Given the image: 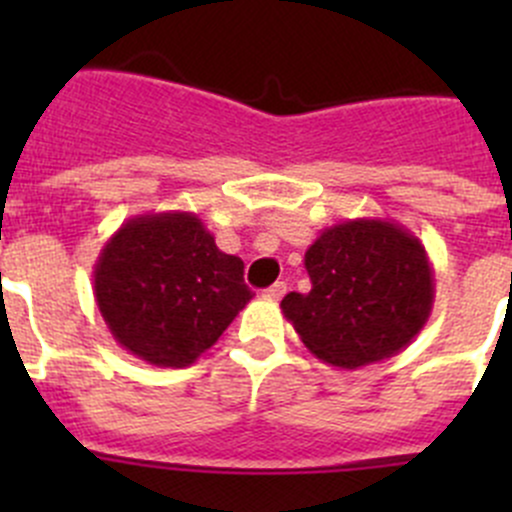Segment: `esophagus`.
<instances>
[{"mask_svg":"<svg viewBox=\"0 0 512 512\" xmlns=\"http://www.w3.org/2000/svg\"><path fill=\"white\" fill-rule=\"evenodd\" d=\"M285 292H287L285 282H275V285L265 289V297H267V299H275V302H277V299L285 297Z\"/></svg>","mask_w":512,"mask_h":512,"instance_id":"obj_1","label":"esophagus"}]
</instances>
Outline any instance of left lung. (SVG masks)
I'll return each mask as SVG.
<instances>
[{
    "label": "left lung",
    "instance_id": "obj_1",
    "mask_svg": "<svg viewBox=\"0 0 512 512\" xmlns=\"http://www.w3.org/2000/svg\"><path fill=\"white\" fill-rule=\"evenodd\" d=\"M304 267L312 289L289 292L282 314L309 352L339 369L399 354L431 317V260L414 232L394 220L324 227L304 252Z\"/></svg>",
    "mask_w": 512,
    "mask_h": 512
}]
</instances>
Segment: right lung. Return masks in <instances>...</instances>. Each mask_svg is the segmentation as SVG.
<instances>
[{
    "mask_svg": "<svg viewBox=\"0 0 512 512\" xmlns=\"http://www.w3.org/2000/svg\"><path fill=\"white\" fill-rule=\"evenodd\" d=\"M240 257L218 250L195 213L126 220L94 265V297L108 332L153 366L183 369L208 352L252 299Z\"/></svg>",
    "mask_w": 512,
    "mask_h": 512,
    "instance_id": "add662e5",
    "label": "right lung"
}]
</instances>
